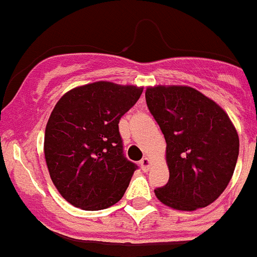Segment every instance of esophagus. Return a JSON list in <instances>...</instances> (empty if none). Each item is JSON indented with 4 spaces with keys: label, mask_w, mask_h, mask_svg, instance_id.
<instances>
[{
    "label": "esophagus",
    "mask_w": 257,
    "mask_h": 257,
    "mask_svg": "<svg viewBox=\"0 0 257 257\" xmlns=\"http://www.w3.org/2000/svg\"><path fill=\"white\" fill-rule=\"evenodd\" d=\"M141 165H142V169H143L144 172L150 171V168H151L152 165V160L150 158H144L141 160Z\"/></svg>",
    "instance_id": "esophagus-1"
}]
</instances>
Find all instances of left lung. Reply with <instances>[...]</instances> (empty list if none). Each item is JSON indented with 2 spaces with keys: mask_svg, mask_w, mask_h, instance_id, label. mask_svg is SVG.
<instances>
[{
  "mask_svg": "<svg viewBox=\"0 0 257 257\" xmlns=\"http://www.w3.org/2000/svg\"><path fill=\"white\" fill-rule=\"evenodd\" d=\"M146 101L167 142L169 180L155 196L181 211L209 206L227 188L238 160L239 137L230 116L192 86H148Z\"/></svg>",
  "mask_w": 257,
  "mask_h": 257,
  "instance_id": "8db88e82",
  "label": "left lung"
}]
</instances>
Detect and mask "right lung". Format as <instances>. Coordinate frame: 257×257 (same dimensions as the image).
Segmentation results:
<instances>
[{
	"label": "right lung",
	"instance_id": "obj_1",
	"mask_svg": "<svg viewBox=\"0 0 257 257\" xmlns=\"http://www.w3.org/2000/svg\"><path fill=\"white\" fill-rule=\"evenodd\" d=\"M143 86L95 81L68 90L55 105L44 134L50 177L65 201L102 210L123 197L137 165L123 156L118 123Z\"/></svg>",
	"mask_w": 257,
	"mask_h": 257
}]
</instances>
